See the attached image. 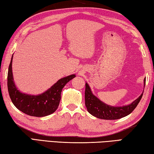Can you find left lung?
<instances>
[{
  "mask_svg": "<svg viewBox=\"0 0 154 154\" xmlns=\"http://www.w3.org/2000/svg\"><path fill=\"white\" fill-rule=\"evenodd\" d=\"M145 79H144V88ZM85 88V106L88 112L93 116L103 120H117L125 117L131 114L136 108L141 101L143 93L133 103L120 107H114L107 105L92 93L91 88L86 82Z\"/></svg>",
  "mask_w": 154,
  "mask_h": 154,
  "instance_id": "obj_1",
  "label": "left lung"
}]
</instances>
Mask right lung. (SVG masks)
Masks as SVG:
<instances>
[{
  "mask_svg": "<svg viewBox=\"0 0 154 154\" xmlns=\"http://www.w3.org/2000/svg\"><path fill=\"white\" fill-rule=\"evenodd\" d=\"M12 60L13 55L8 70L7 87L13 105L21 112L31 116L43 117L55 112L60 102L62 89L69 80L75 77V75L72 74L62 78L40 95H28L21 93L16 87L13 76Z\"/></svg>",
  "mask_w": 154,
  "mask_h": 154,
  "instance_id": "1",
  "label": "right lung"
}]
</instances>
